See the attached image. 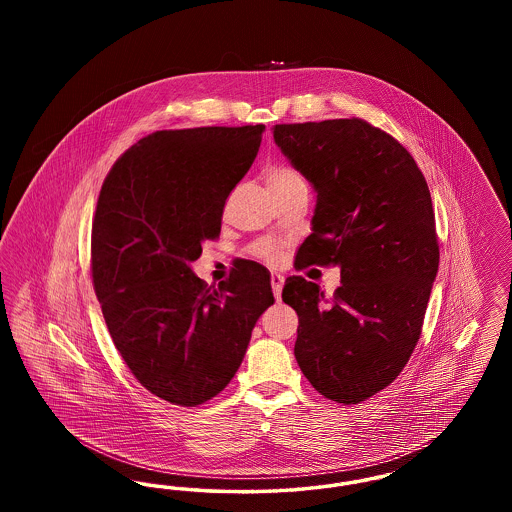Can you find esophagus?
Returning a JSON list of instances; mask_svg holds the SVG:
<instances>
[{"label": "esophagus", "instance_id": "34e87169", "mask_svg": "<svg viewBox=\"0 0 512 512\" xmlns=\"http://www.w3.org/2000/svg\"><path fill=\"white\" fill-rule=\"evenodd\" d=\"M270 286H272V293H274L276 301H280L282 299V288H284V276L272 272L270 274Z\"/></svg>", "mask_w": 512, "mask_h": 512}]
</instances>
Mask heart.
Instances as JSON below:
<instances>
[{
	"mask_svg": "<svg viewBox=\"0 0 512 512\" xmlns=\"http://www.w3.org/2000/svg\"><path fill=\"white\" fill-rule=\"evenodd\" d=\"M267 184L270 192H280V190L305 184V178L301 176V172L295 171L290 165H274L267 171ZM259 255L272 259L274 251L270 245H259Z\"/></svg>",
	"mask_w": 512,
	"mask_h": 512,
	"instance_id": "obj_1",
	"label": "heart"
}]
</instances>
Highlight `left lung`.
<instances>
[{"label": "left lung", "instance_id": "obj_1", "mask_svg": "<svg viewBox=\"0 0 512 512\" xmlns=\"http://www.w3.org/2000/svg\"><path fill=\"white\" fill-rule=\"evenodd\" d=\"M274 142L317 192L303 267H340L328 301L290 276L299 317L295 359L313 388L343 405L384 390L420 338L439 265L428 184L411 153L361 119L276 124Z\"/></svg>", "mask_w": 512, "mask_h": 512}]
</instances>
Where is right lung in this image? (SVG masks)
<instances>
[{
    "instance_id": "right-lung-1",
    "label": "right lung",
    "mask_w": 512,
    "mask_h": 512,
    "mask_svg": "<svg viewBox=\"0 0 512 512\" xmlns=\"http://www.w3.org/2000/svg\"><path fill=\"white\" fill-rule=\"evenodd\" d=\"M265 124L157 130L122 153L99 192L92 278L115 347L172 405L219 395L274 303L270 272L245 263L219 288L195 276L224 203L253 165Z\"/></svg>"
}]
</instances>
